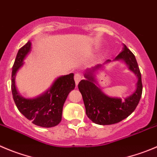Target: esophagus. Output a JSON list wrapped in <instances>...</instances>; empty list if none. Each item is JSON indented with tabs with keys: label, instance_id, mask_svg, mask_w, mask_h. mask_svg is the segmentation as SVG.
<instances>
[{
	"label": "esophagus",
	"instance_id": "34e87169",
	"mask_svg": "<svg viewBox=\"0 0 157 157\" xmlns=\"http://www.w3.org/2000/svg\"><path fill=\"white\" fill-rule=\"evenodd\" d=\"M74 79H75V82L76 86H78V84L79 83V82L81 81L82 79V75L79 74V73H77V74L75 75Z\"/></svg>",
	"mask_w": 157,
	"mask_h": 157
}]
</instances>
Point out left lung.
<instances>
[{"instance_id":"obj_1","label":"left lung","mask_w":157,"mask_h":157,"mask_svg":"<svg viewBox=\"0 0 157 157\" xmlns=\"http://www.w3.org/2000/svg\"><path fill=\"white\" fill-rule=\"evenodd\" d=\"M117 60L123 61L138 78L135 92L127 98L122 99L109 97L105 95L97 86L98 83L95 79V72L101 69L105 64L109 63L111 62L109 59L102 65H97L86 70L84 75L86 79L82 80L78 86L82 95L86 115L96 124L112 125L123 120L136 109L141 98L143 92L141 73L135 55L123 44L122 52L113 61Z\"/></svg>"}]
</instances>
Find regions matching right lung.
I'll use <instances>...</instances> for the list:
<instances>
[{
    "instance_id": "1",
    "label": "right lung",
    "mask_w": 157,
    "mask_h": 157,
    "mask_svg": "<svg viewBox=\"0 0 157 157\" xmlns=\"http://www.w3.org/2000/svg\"><path fill=\"white\" fill-rule=\"evenodd\" d=\"M31 48V41L19 49L11 75V91L15 105L20 113L32 123L41 127H53L62 120V109L68 94L75 87L74 74L60 76L44 93L34 98L20 95L15 86V76L23 65L24 59Z\"/></svg>"
}]
</instances>
